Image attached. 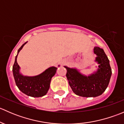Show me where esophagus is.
<instances>
[{"label": "esophagus", "mask_w": 124, "mask_h": 124, "mask_svg": "<svg viewBox=\"0 0 124 124\" xmlns=\"http://www.w3.org/2000/svg\"><path fill=\"white\" fill-rule=\"evenodd\" d=\"M63 63H65V62H62V64H63Z\"/></svg>", "instance_id": "1"}]
</instances>
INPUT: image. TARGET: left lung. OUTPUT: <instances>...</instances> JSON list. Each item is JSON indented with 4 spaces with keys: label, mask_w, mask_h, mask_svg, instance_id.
I'll list each match as a JSON object with an SVG mask.
<instances>
[{
    "label": "left lung",
    "mask_w": 124,
    "mask_h": 124,
    "mask_svg": "<svg viewBox=\"0 0 124 124\" xmlns=\"http://www.w3.org/2000/svg\"><path fill=\"white\" fill-rule=\"evenodd\" d=\"M95 62L98 65L96 71L85 75L77 68L64 66L67 70L66 76L74 93L83 97H96L101 95L107 89L112 76L109 60L102 48L94 47Z\"/></svg>",
    "instance_id": "left-lung-1"
}]
</instances>
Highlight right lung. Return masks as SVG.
I'll list each match as a JSON object with an SVG mask.
<instances>
[{
	"mask_svg": "<svg viewBox=\"0 0 124 124\" xmlns=\"http://www.w3.org/2000/svg\"><path fill=\"white\" fill-rule=\"evenodd\" d=\"M24 43L18 50L15 62L12 67V72L15 82L19 90L23 93L32 97H41L47 94L50 86L52 78L54 76L57 68L51 67L37 76H24L20 72V67L17 62L18 53L25 44ZM58 67H60L59 65Z\"/></svg>",
	"mask_w": 124,
	"mask_h": 124,
	"instance_id": "right-lung-1",
	"label": "right lung"
}]
</instances>
